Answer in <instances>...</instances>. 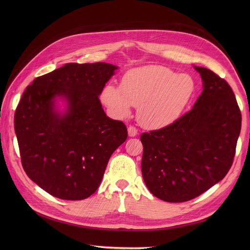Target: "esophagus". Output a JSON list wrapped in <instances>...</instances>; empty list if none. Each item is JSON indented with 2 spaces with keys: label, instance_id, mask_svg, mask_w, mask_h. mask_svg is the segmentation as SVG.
I'll list each match as a JSON object with an SVG mask.
<instances>
[{
  "label": "esophagus",
  "instance_id": "obj_1",
  "mask_svg": "<svg viewBox=\"0 0 250 250\" xmlns=\"http://www.w3.org/2000/svg\"><path fill=\"white\" fill-rule=\"evenodd\" d=\"M127 133L129 137H136L138 135V129L133 125H129L127 127Z\"/></svg>",
  "mask_w": 250,
  "mask_h": 250
}]
</instances>
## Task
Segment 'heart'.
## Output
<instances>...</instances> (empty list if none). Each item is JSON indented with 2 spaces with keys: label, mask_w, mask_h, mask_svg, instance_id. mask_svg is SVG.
Returning a JSON list of instances; mask_svg holds the SVG:
<instances>
[{
  "label": "heart",
  "mask_w": 250,
  "mask_h": 250,
  "mask_svg": "<svg viewBox=\"0 0 250 250\" xmlns=\"http://www.w3.org/2000/svg\"><path fill=\"white\" fill-rule=\"evenodd\" d=\"M195 93L191 76L162 65H144L127 71L121 86L106 84L101 100L116 117L138 106V121L147 128H161L178 120Z\"/></svg>",
  "instance_id": "b5f03b06"
}]
</instances>
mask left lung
Returning <instances> with one entry per match:
<instances>
[{"mask_svg":"<svg viewBox=\"0 0 250 250\" xmlns=\"http://www.w3.org/2000/svg\"><path fill=\"white\" fill-rule=\"evenodd\" d=\"M194 69L204 90L192 109L141 136L144 181L169 203L190 201L225 177L241 129V112L229 84L211 70Z\"/></svg>","mask_w":250,"mask_h":250,"instance_id":"1","label":"left lung"}]
</instances>
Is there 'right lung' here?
<instances>
[{
    "label": "right lung",
    "mask_w": 250,
    "mask_h": 250,
    "mask_svg": "<svg viewBox=\"0 0 250 250\" xmlns=\"http://www.w3.org/2000/svg\"><path fill=\"white\" fill-rule=\"evenodd\" d=\"M117 69L106 62H70L34 79L21 97L14 126L24 171L56 198L87 199L98 188L125 125L105 114L99 95ZM67 100L63 114L55 98Z\"/></svg>",
    "instance_id": "right-lung-1"
}]
</instances>
